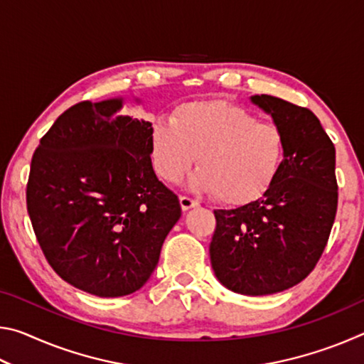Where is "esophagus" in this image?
<instances>
[{
    "mask_svg": "<svg viewBox=\"0 0 364 364\" xmlns=\"http://www.w3.org/2000/svg\"><path fill=\"white\" fill-rule=\"evenodd\" d=\"M180 205L183 208V212H186V210H189V208H194L199 204H197L194 199H191V197H188V196H181L180 197Z\"/></svg>",
    "mask_w": 364,
    "mask_h": 364,
    "instance_id": "obj_1",
    "label": "esophagus"
}]
</instances>
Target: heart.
I'll return each mask as SVG.
<instances>
[{
	"label": "heart",
	"mask_w": 364,
	"mask_h": 364,
	"mask_svg": "<svg viewBox=\"0 0 364 364\" xmlns=\"http://www.w3.org/2000/svg\"><path fill=\"white\" fill-rule=\"evenodd\" d=\"M156 173L173 183L194 167L189 186L217 194L228 205L260 197L278 175L284 138L274 123L257 122L247 110L226 101H193L178 106L171 120L151 127Z\"/></svg>",
	"instance_id": "obj_1"
}]
</instances>
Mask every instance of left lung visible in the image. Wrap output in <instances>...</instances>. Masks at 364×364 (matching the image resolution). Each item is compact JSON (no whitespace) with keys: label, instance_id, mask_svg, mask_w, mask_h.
<instances>
[{"label":"left lung","instance_id":"obj_1","mask_svg":"<svg viewBox=\"0 0 364 364\" xmlns=\"http://www.w3.org/2000/svg\"><path fill=\"white\" fill-rule=\"evenodd\" d=\"M284 138V159L262 197L215 210L210 262L232 292L269 295L299 284L328 244L337 210L336 147L318 117L268 95L250 96Z\"/></svg>","mask_w":364,"mask_h":364}]
</instances>
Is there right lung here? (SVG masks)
Segmentation results:
<instances>
[{
	"mask_svg": "<svg viewBox=\"0 0 364 364\" xmlns=\"http://www.w3.org/2000/svg\"><path fill=\"white\" fill-rule=\"evenodd\" d=\"M123 102L83 101L59 115L40 139L27 184L48 263L97 297L143 287L181 217L178 197L154 173L152 125L120 115Z\"/></svg>",
	"mask_w": 364,
	"mask_h": 364,
	"instance_id": "right-lung-1",
	"label": "right lung"
}]
</instances>
